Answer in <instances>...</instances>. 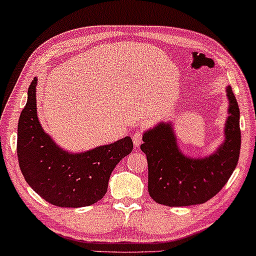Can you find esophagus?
<instances>
[{
    "instance_id": "1",
    "label": "esophagus",
    "mask_w": 256,
    "mask_h": 256,
    "mask_svg": "<svg viewBox=\"0 0 256 256\" xmlns=\"http://www.w3.org/2000/svg\"><path fill=\"white\" fill-rule=\"evenodd\" d=\"M132 140H134V146H140V143L143 142V134H142V132H140V131H137L136 134H134V136H132Z\"/></svg>"
}]
</instances>
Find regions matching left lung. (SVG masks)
<instances>
[{"label": "left lung", "mask_w": 256, "mask_h": 256, "mask_svg": "<svg viewBox=\"0 0 256 256\" xmlns=\"http://www.w3.org/2000/svg\"><path fill=\"white\" fill-rule=\"evenodd\" d=\"M224 142L204 158L185 155L177 143L171 122H161L143 134L140 149L148 160V192L156 204L184 207L204 204L228 183L240 150V108L231 86Z\"/></svg>", "instance_id": "left-lung-1"}]
</instances>
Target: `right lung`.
I'll list each match as a JSON object with an SVG mask.
<instances>
[{
  "label": "right lung",
  "mask_w": 256,
  "mask_h": 256,
  "mask_svg": "<svg viewBox=\"0 0 256 256\" xmlns=\"http://www.w3.org/2000/svg\"><path fill=\"white\" fill-rule=\"evenodd\" d=\"M34 77L18 124L16 152L25 180L40 198L58 207H86L107 192L114 167L134 148L126 136L82 152L61 148L43 130L37 116Z\"/></svg>",
  "instance_id": "obj_1"
}]
</instances>
